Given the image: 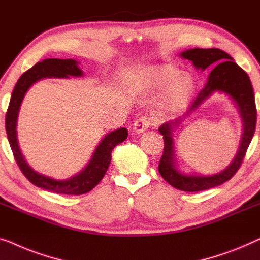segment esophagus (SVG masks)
I'll use <instances>...</instances> for the list:
<instances>
[{"mask_svg":"<svg viewBox=\"0 0 260 260\" xmlns=\"http://www.w3.org/2000/svg\"><path fill=\"white\" fill-rule=\"evenodd\" d=\"M149 123H151V121H149L147 116H141V118H139L137 121L134 122L133 132L137 134L144 133L146 129L149 128Z\"/></svg>","mask_w":260,"mask_h":260,"instance_id":"esophagus-1","label":"esophagus"}]
</instances>
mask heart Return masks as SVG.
I'll use <instances>...</instances> for the list:
<instances>
[{"instance_id": "obj_1", "label": "heart", "mask_w": 260, "mask_h": 260, "mask_svg": "<svg viewBox=\"0 0 260 260\" xmlns=\"http://www.w3.org/2000/svg\"><path fill=\"white\" fill-rule=\"evenodd\" d=\"M139 86L145 90H164L162 107L168 112L187 107L196 93V81L189 73L172 64L149 66L138 75Z\"/></svg>"}]
</instances>
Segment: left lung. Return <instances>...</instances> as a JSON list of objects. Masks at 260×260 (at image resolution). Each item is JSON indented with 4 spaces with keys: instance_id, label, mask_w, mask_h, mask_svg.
<instances>
[{
    "instance_id": "8db88e82",
    "label": "left lung",
    "mask_w": 260,
    "mask_h": 260,
    "mask_svg": "<svg viewBox=\"0 0 260 260\" xmlns=\"http://www.w3.org/2000/svg\"><path fill=\"white\" fill-rule=\"evenodd\" d=\"M180 56L191 61L197 71L204 72L207 68L213 69L188 111L174 121H168L160 126L159 132L164 137L165 146L159 162V173L168 184L180 191L199 192L224 184L239 170L248 145L253 138L257 123V109L250 78L224 50L193 48L180 53ZM214 92L224 93L230 97L239 112L243 123L240 148L229 166L218 174H185L178 168L176 162L174 132Z\"/></svg>"
}]
</instances>
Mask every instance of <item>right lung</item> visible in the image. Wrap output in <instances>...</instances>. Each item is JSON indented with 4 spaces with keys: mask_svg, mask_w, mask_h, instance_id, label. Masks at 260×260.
<instances>
[{
    "mask_svg": "<svg viewBox=\"0 0 260 260\" xmlns=\"http://www.w3.org/2000/svg\"><path fill=\"white\" fill-rule=\"evenodd\" d=\"M81 62L74 58H46L42 62H38L30 69L23 73L16 82L15 88L10 98L9 107L6 114V132L8 141L12 148L14 158L19 165L22 173L25 175L31 184L47 191L61 193V194L79 196L92 191L99 182L102 180L109 164L111 154L116 145L121 144L128 137L126 128H119L109 132L101 139L99 145L93 152L92 158L87 162L79 173L68 179H54L48 175L39 173L25 161L22 154L19 140H17V118L22 101L28 89L40 80L43 79H69L82 78L83 72L79 67Z\"/></svg>",
    "mask_w": 260,
    "mask_h": 260,
    "instance_id": "right-lung-1",
    "label": "right lung"
}]
</instances>
